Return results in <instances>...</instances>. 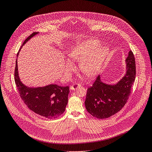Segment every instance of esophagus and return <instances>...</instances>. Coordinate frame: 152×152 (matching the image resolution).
I'll return each instance as SVG.
<instances>
[{"instance_id":"1","label":"esophagus","mask_w":152,"mask_h":152,"mask_svg":"<svg viewBox=\"0 0 152 152\" xmlns=\"http://www.w3.org/2000/svg\"><path fill=\"white\" fill-rule=\"evenodd\" d=\"M80 86H81L80 85H77V84H75V85H72L70 86V89L71 90H75V89L77 88H79Z\"/></svg>"}]
</instances>
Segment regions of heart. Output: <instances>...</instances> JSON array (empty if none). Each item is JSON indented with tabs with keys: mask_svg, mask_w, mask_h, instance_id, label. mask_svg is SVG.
Here are the masks:
<instances>
[{
	"mask_svg": "<svg viewBox=\"0 0 152 152\" xmlns=\"http://www.w3.org/2000/svg\"><path fill=\"white\" fill-rule=\"evenodd\" d=\"M100 44V41L92 39L75 48L69 54L71 58L81 60L80 69L87 76L96 74L108 54V47H99Z\"/></svg>",
	"mask_w": 152,
	"mask_h": 152,
	"instance_id": "b5f03b06",
	"label": "heart"
}]
</instances>
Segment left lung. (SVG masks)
Masks as SVG:
<instances>
[{
  "label": "left lung",
  "instance_id": "left-lung-1",
  "mask_svg": "<svg viewBox=\"0 0 152 152\" xmlns=\"http://www.w3.org/2000/svg\"><path fill=\"white\" fill-rule=\"evenodd\" d=\"M126 63V75L116 85L102 83L98 76L93 86L88 88L85 104L87 111L93 117L107 118L120 111L126 103L136 76L135 59L132 50Z\"/></svg>",
  "mask_w": 152,
  "mask_h": 152
}]
</instances>
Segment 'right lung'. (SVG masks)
Segmentation results:
<instances>
[{
	"label": "right lung",
	"instance_id": "right-lung-1",
	"mask_svg": "<svg viewBox=\"0 0 152 152\" xmlns=\"http://www.w3.org/2000/svg\"><path fill=\"white\" fill-rule=\"evenodd\" d=\"M38 32H34L22 44V46L35 36ZM19 52L17 56H18ZM17 59L14 70V80L19 95L24 103L35 113L49 119L56 118L65 111L69 93V86L62 87L57 85H50L44 87L31 88L24 86L19 80Z\"/></svg>",
	"mask_w": 152,
	"mask_h": 152
}]
</instances>
